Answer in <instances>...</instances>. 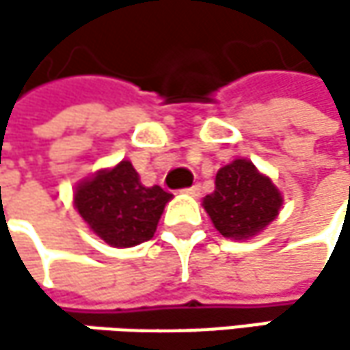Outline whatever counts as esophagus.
<instances>
[{"label":"esophagus","mask_w":350,"mask_h":350,"mask_svg":"<svg viewBox=\"0 0 350 350\" xmlns=\"http://www.w3.org/2000/svg\"><path fill=\"white\" fill-rule=\"evenodd\" d=\"M184 194H188V196H198V194H200V184H192L190 188L184 190Z\"/></svg>","instance_id":"1"}]
</instances>
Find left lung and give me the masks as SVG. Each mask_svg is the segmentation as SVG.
I'll return each instance as SVG.
<instances>
[{"mask_svg": "<svg viewBox=\"0 0 350 350\" xmlns=\"http://www.w3.org/2000/svg\"><path fill=\"white\" fill-rule=\"evenodd\" d=\"M282 204L280 188L247 158L223 166L215 178V192L202 198L215 229L237 241L259 235L280 215Z\"/></svg>", "mask_w": 350, "mask_h": 350, "instance_id": "obj_1", "label": "left lung"}]
</instances>
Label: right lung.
I'll return each instance as SVG.
<instances>
[{
	"label": "right lung",
	"mask_w": 350,
	"mask_h": 350,
	"mask_svg": "<svg viewBox=\"0 0 350 350\" xmlns=\"http://www.w3.org/2000/svg\"><path fill=\"white\" fill-rule=\"evenodd\" d=\"M72 196L89 229L117 249L152 239L164 206L172 200V194L158 184L144 186L129 160L81 180Z\"/></svg>",
	"instance_id": "right-lung-1"
}]
</instances>
